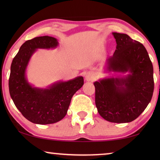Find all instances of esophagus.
<instances>
[{
  "mask_svg": "<svg viewBox=\"0 0 160 160\" xmlns=\"http://www.w3.org/2000/svg\"><path fill=\"white\" fill-rule=\"evenodd\" d=\"M85 79L86 81H88V82H92V81H94V80H95V77H94L92 74L89 72V73L86 74Z\"/></svg>",
  "mask_w": 160,
  "mask_h": 160,
  "instance_id": "1",
  "label": "esophagus"
}]
</instances>
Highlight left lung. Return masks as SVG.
<instances>
[{"label":"left lung","instance_id":"8db88e82","mask_svg":"<svg viewBox=\"0 0 160 160\" xmlns=\"http://www.w3.org/2000/svg\"><path fill=\"white\" fill-rule=\"evenodd\" d=\"M113 55L107 60L108 71L129 73L94 82L95 104L100 116L112 123H128L143 112L154 91L153 66L141 43L126 34L113 32Z\"/></svg>","mask_w":160,"mask_h":160}]
</instances>
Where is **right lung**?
I'll list each match as a JSON object with an SVG mask.
<instances>
[{"mask_svg": "<svg viewBox=\"0 0 160 160\" xmlns=\"http://www.w3.org/2000/svg\"><path fill=\"white\" fill-rule=\"evenodd\" d=\"M58 45L56 38L48 36L28 40L21 46L10 67V97L24 117L34 123L51 124L63 119L72 96L84 84L82 76L67 82L60 81L46 89L34 88L28 82L26 68L36 49L53 48Z\"/></svg>", "mask_w": 160, "mask_h": 160, "instance_id": "add662e5", "label": "right lung"}]
</instances>
